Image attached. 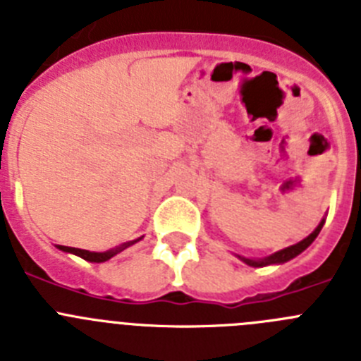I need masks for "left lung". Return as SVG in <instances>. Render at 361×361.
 <instances>
[{
  "instance_id": "1",
  "label": "left lung",
  "mask_w": 361,
  "mask_h": 361,
  "mask_svg": "<svg viewBox=\"0 0 361 361\" xmlns=\"http://www.w3.org/2000/svg\"><path fill=\"white\" fill-rule=\"evenodd\" d=\"M324 224H325V219H322V220H320V224H318L317 228H314V231H312L311 235H309V237H305L304 240L296 242V244L289 245V247H286V250L276 251V253L269 255V257H264V258H245V257H240V255H237V257L240 258L242 262L247 264V266H251V267L280 266V264L289 262V260H291V258L298 257V255L302 253V251L307 250L309 245H311L312 242H314V238L318 237V233L322 231V228H324Z\"/></svg>"
}]
</instances>
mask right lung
Returning <instances> with one entry per match:
<instances>
[{"label": "right lung", "mask_w": 361, "mask_h": 361, "mask_svg": "<svg viewBox=\"0 0 361 361\" xmlns=\"http://www.w3.org/2000/svg\"><path fill=\"white\" fill-rule=\"evenodd\" d=\"M142 237L135 238V240H130V242H124V244L117 245V247H114V250H108L104 251V253H95V251H86V250H79V247H68V245H57V250L65 251V253H72V255H78V257L85 258V260H88V262H106V260H110L111 257H116L117 253H121V251H124L126 247H130V245H133L135 242L141 240Z\"/></svg>", "instance_id": "obj_1"}]
</instances>
